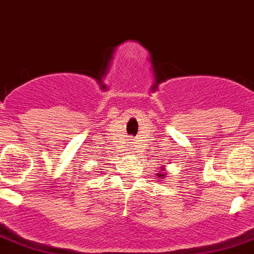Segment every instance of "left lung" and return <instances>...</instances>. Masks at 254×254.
<instances>
[{
    "mask_svg": "<svg viewBox=\"0 0 254 254\" xmlns=\"http://www.w3.org/2000/svg\"><path fill=\"white\" fill-rule=\"evenodd\" d=\"M163 170H164V169H163ZM156 177L159 178V179H163V178H165V173L162 172L160 174H156Z\"/></svg>",
    "mask_w": 254,
    "mask_h": 254,
    "instance_id": "8db88e82",
    "label": "left lung"
}]
</instances>
